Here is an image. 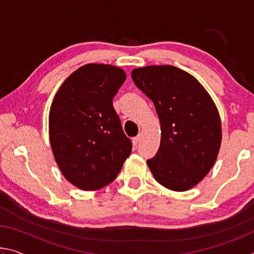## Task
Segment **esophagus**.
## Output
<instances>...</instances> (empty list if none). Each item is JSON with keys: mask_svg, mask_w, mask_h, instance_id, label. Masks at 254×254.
<instances>
[{"mask_svg": "<svg viewBox=\"0 0 254 254\" xmlns=\"http://www.w3.org/2000/svg\"><path fill=\"white\" fill-rule=\"evenodd\" d=\"M140 140H141V135H136V136L133 137V139H132V143H133V145H134V147H136V145L139 144Z\"/></svg>", "mask_w": 254, "mask_h": 254, "instance_id": "1", "label": "esophagus"}]
</instances>
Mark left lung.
Segmentation results:
<instances>
[{"mask_svg": "<svg viewBox=\"0 0 254 254\" xmlns=\"http://www.w3.org/2000/svg\"><path fill=\"white\" fill-rule=\"evenodd\" d=\"M131 77L153 102L160 121V147L148 167L163 187L188 190L217 158L222 127L216 106L198 80L177 67L136 68Z\"/></svg>", "mask_w": 254, "mask_h": 254, "instance_id": "obj_1", "label": "left lung"}]
</instances>
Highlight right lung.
Returning <instances> with one entry per match:
<instances>
[{"label": "right lung", "instance_id": "right-lung-1", "mask_svg": "<svg viewBox=\"0 0 254 254\" xmlns=\"http://www.w3.org/2000/svg\"><path fill=\"white\" fill-rule=\"evenodd\" d=\"M121 68L88 64L60 86L49 113L51 149L68 182L83 190L111 184L130 156L113 97L126 81Z\"/></svg>", "mask_w": 254, "mask_h": 254}]
</instances>
